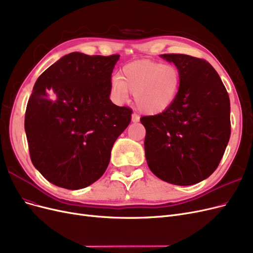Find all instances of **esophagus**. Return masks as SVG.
<instances>
[{"mask_svg": "<svg viewBox=\"0 0 253 253\" xmlns=\"http://www.w3.org/2000/svg\"><path fill=\"white\" fill-rule=\"evenodd\" d=\"M131 121L133 122V123H137V122L139 121V117H138L136 114H132V117H131Z\"/></svg>", "mask_w": 253, "mask_h": 253, "instance_id": "34e87169", "label": "esophagus"}]
</instances>
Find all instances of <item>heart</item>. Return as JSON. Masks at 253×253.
<instances>
[{"mask_svg":"<svg viewBox=\"0 0 253 253\" xmlns=\"http://www.w3.org/2000/svg\"><path fill=\"white\" fill-rule=\"evenodd\" d=\"M181 86L180 70L174 64L152 60H137L124 65L121 76L112 77L110 91L114 99L123 103L133 93L136 108L154 116L169 108Z\"/></svg>","mask_w":253,"mask_h":253,"instance_id":"b5f03b06","label":"heart"}]
</instances>
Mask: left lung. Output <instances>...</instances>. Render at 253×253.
Returning <instances> with one entry per match:
<instances>
[{"label": "left lung", "instance_id": "1", "mask_svg": "<svg viewBox=\"0 0 253 253\" xmlns=\"http://www.w3.org/2000/svg\"><path fill=\"white\" fill-rule=\"evenodd\" d=\"M181 73L173 104L141 118L145 155L158 178L176 185L198 183L217 169L230 137V102L211 65L185 54H164Z\"/></svg>", "mask_w": 253, "mask_h": 253}]
</instances>
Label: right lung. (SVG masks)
I'll list each match as a JSON object with an SVG mask.
<instances>
[{"label":"right lung","mask_w":253,"mask_h":253,"mask_svg":"<svg viewBox=\"0 0 253 253\" xmlns=\"http://www.w3.org/2000/svg\"><path fill=\"white\" fill-rule=\"evenodd\" d=\"M119 58L73 52L36 80L25 130L31 162L51 183L79 190L106 171L112 146L132 114L109 99Z\"/></svg>","instance_id":"right-lung-1"}]
</instances>
